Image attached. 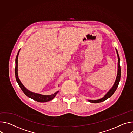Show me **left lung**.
<instances>
[{
  "mask_svg": "<svg viewBox=\"0 0 133 133\" xmlns=\"http://www.w3.org/2000/svg\"><path fill=\"white\" fill-rule=\"evenodd\" d=\"M116 52L117 54V56H118V71H117V77H116V81L114 83V84L113 85L112 87L109 90V91L104 95V96L103 98L100 99H98V100H88L89 102H91V103H99V102H103L105 100H106L107 99H108V98H110L111 96L112 95V94L115 93V92L116 91L118 86L119 83L120 82V76H121V69H120V58L119 56V54L118 52V51L117 50V49L116 48Z\"/></svg>",
  "mask_w": 133,
  "mask_h": 133,
  "instance_id": "obj_1",
  "label": "left lung"
}]
</instances>
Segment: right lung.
Listing matches in <instances>:
<instances>
[{
  "instance_id": "1",
  "label": "right lung",
  "mask_w": 133,
  "mask_h": 133,
  "mask_svg": "<svg viewBox=\"0 0 133 133\" xmlns=\"http://www.w3.org/2000/svg\"><path fill=\"white\" fill-rule=\"evenodd\" d=\"M20 51V49L19 50L17 55L15 59V77H16V79L18 84V85L19 87L21 88V90L22 91L24 92L27 96H28L29 98L35 100L39 102H48L49 101L52 100L55 96L57 95V94L59 92V91H57L56 92L52 94L51 95H43L39 93H34L32 92L29 90H28L23 85V84L21 83V81L19 80L18 78V55Z\"/></svg>"
}]
</instances>
